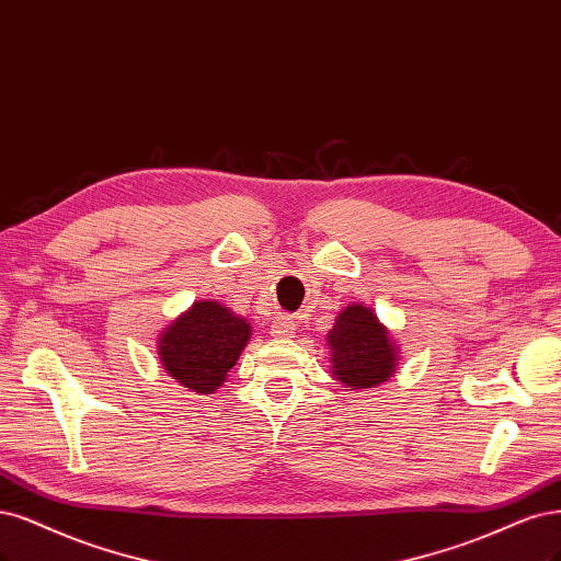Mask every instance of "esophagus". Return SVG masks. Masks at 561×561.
Returning <instances> with one entry per match:
<instances>
[{
	"label": "esophagus",
	"instance_id": "esophagus-1",
	"mask_svg": "<svg viewBox=\"0 0 561 561\" xmlns=\"http://www.w3.org/2000/svg\"><path fill=\"white\" fill-rule=\"evenodd\" d=\"M272 336L276 339H293L295 336V322L289 318H278L274 324H272Z\"/></svg>",
	"mask_w": 561,
	"mask_h": 561
}]
</instances>
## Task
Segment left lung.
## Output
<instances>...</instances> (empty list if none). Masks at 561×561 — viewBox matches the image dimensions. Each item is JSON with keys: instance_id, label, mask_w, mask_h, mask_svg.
<instances>
[{"instance_id": "8db88e82", "label": "left lung", "mask_w": 561, "mask_h": 561, "mask_svg": "<svg viewBox=\"0 0 561 561\" xmlns=\"http://www.w3.org/2000/svg\"><path fill=\"white\" fill-rule=\"evenodd\" d=\"M332 376L347 390H371L399 371V341L371 306L347 304L327 334Z\"/></svg>"}]
</instances>
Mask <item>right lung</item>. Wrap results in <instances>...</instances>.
<instances>
[{
    "label": "right lung",
    "instance_id": "obj_1",
    "mask_svg": "<svg viewBox=\"0 0 561 561\" xmlns=\"http://www.w3.org/2000/svg\"><path fill=\"white\" fill-rule=\"evenodd\" d=\"M253 339V324L216 299H197L158 336L167 376L197 394H214Z\"/></svg>",
    "mask_w": 561,
    "mask_h": 561
}]
</instances>
